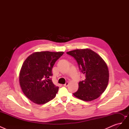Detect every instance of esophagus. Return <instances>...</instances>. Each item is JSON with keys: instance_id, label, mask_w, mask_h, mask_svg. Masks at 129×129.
Wrapping results in <instances>:
<instances>
[{"instance_id": "34e87169", "label": "esophagus", "mask_w": 129, "mask_h": 129, "mask_svg": "<svg viewBox=\"0 0 129 129\" xmlns=\"http://www.w3.org/2000/svg\"><path fill=\"white\" fill-rule=\"evenodd\" d=\"M68 84H69V83H68V82H66L64 84H63V85L64 87H67L68 85Z\"/></svg>"}]
</instances>
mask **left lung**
<instances>
[{"mask_svg":"<svg viewBox=\"0 0 129 129\" xmlns=\"http://www.w3.org/2000/svg\"><path fill=\"white\" fill-rule=\"evenodd\" d=\"M67 54L76 60L85 76L84 80L79 82L78 90L73 95L84 101L98 98L108 84L109 73L106 63L98 54L88 48L73 50Z\"/></svg>","mask_w":129,"mask_h":129,"instance_id":"obj_1","label":"left lung"}]
</instances>
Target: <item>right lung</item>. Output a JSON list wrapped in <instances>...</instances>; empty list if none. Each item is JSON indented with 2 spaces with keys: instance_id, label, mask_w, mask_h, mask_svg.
<instances>
[{
  "instance_id": "1",
  "label": "right lung",
  "mask_w": 129,
  "mask_h": 129,
  "mask_svg": "<svg viewBox=\"0 0 129 129\" xmlns=\"http://www.w3.org/2000/svg\"><path fill=\"white\" fill-rule=\"evenodd\" d=\"M64 52H35L23 63L19 74V83L25 95L34 103L44 104L53 100L58 87L50 79L55 62Z\"/></svg>"
}]
</instances>
